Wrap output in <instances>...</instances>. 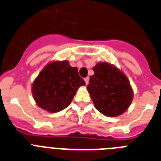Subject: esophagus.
I'll return each instance as SVG.
<instances>
[{"mask_svg":"<svg viewBox=\"0 0 161 161\" xmlns=\"http://www.w3.org/2000/svg\"><path fill=\"white\" fill-rule=\"evenodd\" d=\"M84 81H85V82H86V85L88 84V82H89V77H86V78H85Z\"/></svg>","mask_w":161,"mask_h":161,"instance_id":"obj_1","label":"esophagus"}]
</instances>
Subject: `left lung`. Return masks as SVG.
<instances>
[{"mask_svg":"<svg viewBox=\"0 0 161 161\" xmlns=\"http://www.w3.org/2000/svg\"><path fill=\"white\" fill-rule=\"evenodd\" d=\"M93 71L86 89L96 109L106 117L122 114L130 105L134 96L127 77L108 62L97 63Z\"/></svg>","mask_w":161,"mask_h":161,"instance_id":"obj_1","label":"left lung"}]
</instances>
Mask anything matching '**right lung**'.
<instances>
[{"label": "right lung", "mask_w": 161, "mask_h": 161, "mask_svg": "<svg viewBox=\"0 0 161 161\" xmlns=\"http://www.w3.org/2000/svg\"><path fill=\"white\" fill-rule=\"evenodd\" d=\"M81 86H85V82L76 67L67 61H52L32 83V95L39 107L57 113L69 105Z\"/></svg>", "instance_id": "right-lung-1"}]
</instances>
